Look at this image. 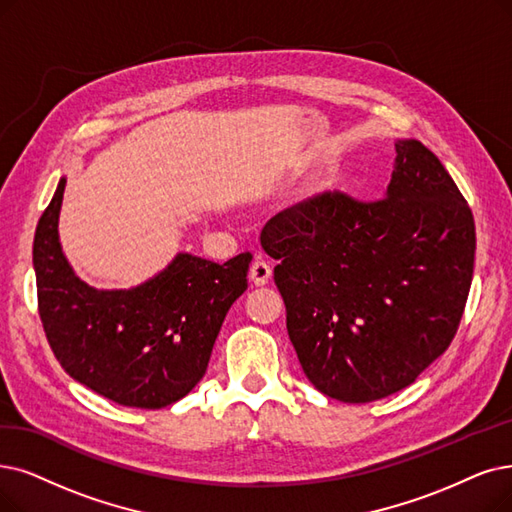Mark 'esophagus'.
<instances>
[{
  "label": "esophagus",
  "instance_id": "1",
  "mask_svg": "<svg viewBox=\"0 0 512 512\" xmlns=\"http://www.w3.org/2000/svg\"><path fill=\"white\" fill-rule=\"evenodd\" d=\"M271 264L264 260L262 256H256V260L252 262L250 267V279L256 283V285H264L269 279H271Z\"/></svg>",
  "mask_w": 512,
  "mask_h": 512
}]
</instances>
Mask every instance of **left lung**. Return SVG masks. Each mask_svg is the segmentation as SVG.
<instances>
[{"label":"left lung","mask_w":512,"mask_h":512,"mask_svg":"<svg viewBox=\"0 0 512 512\" xmlns=\"http://www.w3.org/2000/svg\"><path fill=\"white\" fill-rule=\"evenodd\" d=\"M386 195L325 191L264 224L302 370L323 395L370 403L452 344L475 264V220L439 157L399 140Z\"/></svg>","instance_id":"1"}]
</instances>
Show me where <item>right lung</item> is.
Instances as JSON below:
<instances>
[{"label": "right lung", "mask_w": 512, "mask_h": 512, "mask_svg": "<svg viewBox=\"0 0 512 512\" xmlns=\"http://www.w3.org/2000/svg\"><path fill=\"white\" fill-rule=\"evenodd\" d=\"M65 178L37 222V309L65 372L119 405L159 410L191 393L208 370L231 304L248 290L252 254L224 264L178 254L132 290H94L60 250Z\"/></svg>", "instance_id": "add662e5"}]
</instances>
